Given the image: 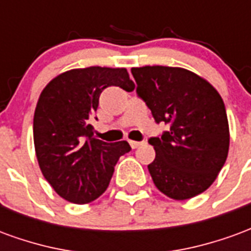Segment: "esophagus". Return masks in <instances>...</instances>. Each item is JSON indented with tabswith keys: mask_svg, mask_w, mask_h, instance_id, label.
<instances>
[{
	"mask_svg": "<svg viewBox=\"0 0 251 251\" xmlns=\"http://www.w3.org/2000/svg\"><path fill=\"white\" fill-rule=\"evenodd\" d=\"M129 144H130V147L133 148V149H136V148H138L140 145H141L142 142H140V141H129Z\"/></svg>",
	"mask_w": 251,
	"mask_h": 251,
	"instance_id": "obj_1",
	"label": "esophagus"
}]
</instances>
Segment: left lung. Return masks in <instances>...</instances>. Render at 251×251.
Masks as SVG:
<instances>
[{
  "label": "left lung",
  "instance_id": "obj_1",
  "mask_svg": "<svg viewBox=\"0 0 251 251\" xmlns=\"http://www.w3.org/2000/svg\"><path fill=\"white\" fill-rule=\"evenodd\" d=\"M137 94L169 130L152 137L153 183L175 200L204 192L225 165L230 131L223 99L205 79L180 67L131 68Z\"/></svg>",
  "mask_w": 251,
  "mask_h": 251
}]
</instances>
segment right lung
<instances>
[{
    "mask_svg": "<svg viewBox=\"0 0 251 251\" xmlns=\"http://www.w3.org/2000/svg\"><path fill=\"white\" fill-rule=\"evenodd\" d=\"M134 90L126 68L87 67L53 77L41 91L33 117V141L41 174L59 196L86 204L109 187L126 141L94 137L91 121L106 87Z\"/></svg>",
    "mask_w": 251,
    "mask_h": 251,
    "instance_id": "add662e5",
    "label": "right lung"
}]
</instances>
